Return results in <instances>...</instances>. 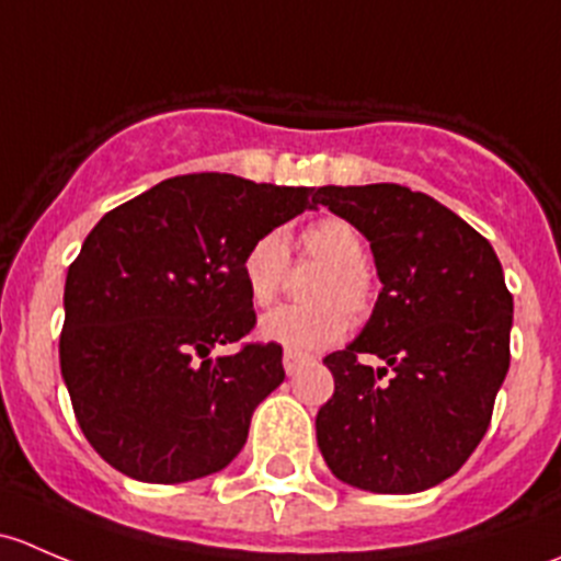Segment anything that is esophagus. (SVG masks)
Segmentation results:
<instances>
[{"instance_id": "esophagus-1", "label": "esophagus", "mask_w": 561, "mask_h": 561, "mask_svg": "<svg viewBox=\"0 0 561 561\" xmlns=\"http://www.w3.org/2000/svg\"><path fill=\"white\" fill-rule=\"evenodd\" d=\"M282 364H285V371H287V375H296V371L301 369L304 364H309V355L290 353V350H285V358H282Z\"/></svg>"}]
</instances>
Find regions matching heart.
Here are the masks:
<instances>
[{
  "instance_id": "1",
  "label": "heart",
  "mask_w": 561,
  "mask_h": 561,
  "mask_svg": "<svg viewBox=\"0 0 561 561\" xmlns=\"http://www.w3.org/2000/svg\"><path fill=\"white\" fill-rule=\"evenodd\" d=\"M307 257L325 263L312 285V307H276L257 322V336L290 353H317L333 347L347 333L350 314H364L371 304V279L366 263V244L358 230L339 217H322L301 233ZM290 263V244L282 230H265L247 247L241 257V279L254 307H268L285 282ZM345 308L342 310L341 307Z\"/></svg>"
}]
</instances>
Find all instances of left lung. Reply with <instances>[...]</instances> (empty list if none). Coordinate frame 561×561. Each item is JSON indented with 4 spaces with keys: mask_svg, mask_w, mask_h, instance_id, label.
<instances>
[{
    "mask_svg": "<svg viewBox=\"0 0 561 561\" xmlns=\"http://www.w3.org/2000/svg\"><path fill=\"white\" fill-rule=\"evenodd\" d=\"M375 254L382 290L364 331L322 364L333 396L317 445L344 483L417 494L472 456L511 366L513 296L494 247L450 208L399 184L320 186ZM375 354L387 370L359 360Z\"/></svg>",
    "mask_w": 561,
    "mask_h": 561,
    "instance_id": "left-lung-1",
    "label": "left lung"
}]
</instances>
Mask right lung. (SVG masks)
I'll use <instances>...</instances> for the list:
<instances>
[{
  "label": "right lung",
  "mask_w": 561,
  "mask_h": 561,
  "mask_svg": "<svg viewBox=\"0 0 561 561\" xmlns=\"http://www.w3.org/2000/svg\"><path fill=\"white\" fill-rule=\"evenodd\" d=\"M317 195L190 173L94 225L67 271L59 364L78 426L113 469L186 483L239 456L252 412L285 380L282 347L208 355L254 325L247 247L317 208Z\"/></svg>",
  "instance_id": "right-lung-1"
}]
</instances>
